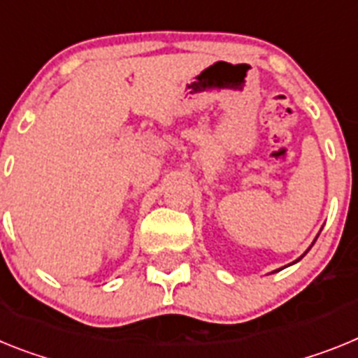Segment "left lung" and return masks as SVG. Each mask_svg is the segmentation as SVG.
I'll list each match as a JSON object with an SVG mask.
<instances>
[{
	"mask_svg": "<svg viewBox=\"0 0 358 358\" xmlns=\"http://www.w3.org/2000/svg\"><path fill=\"white\" fill-rule=\"evenodd\" d=\"M315 239H317V238H315ZM315 239H313V243H315ZM313 243H312V245H313ZM312 245H310V248H312ZM310 248H308V250H310ZM308 250H306V252H308ZM306 252H304V254H303V256H301V257H299V259H295V261H294V263H297V261H301V259H303V257H304V256H306Z\"/></svg>",
	"mask_w": 358,
	"mask_h": 358,
	"instance_id": "left-lung-1",
	"label": "left lung"
}]
</instances>
